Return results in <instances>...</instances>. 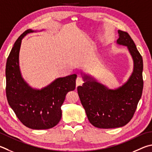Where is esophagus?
<instances>
[{"mask_svg":"<svg viewBox=\"0 0 152 152\" xmlns=\"http://www.w3.org/2000/svg\"><path fill=\"white\" fill-rule=\"evenodd\" d=\"M83 84V80H82V78L80 77H78V78H76V86H80Z\"/></svg>","mask_w":152,"mask_h":152,"instance_id":"obj_1","label":"esophagus"}]
</instances>
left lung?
<instances>
[{
    "mask_svg": "<svg viewBox=\"0 0 152 152\" xmlns=\"http://www.w3.org/2000/svg\"><path fill=\"white\" fill-rule=\"evenodd\" d=\"M117 45L126 46L133 60V71L126 82L110 89L91 74L81 70L84 84L77 88L89 122L98 128H115L133 117L142 94L143 60L128 33L118 30Z\"/></svg>",
    "mask_w": 152,
    "mask_h": 152,
    "instance_id": "obj_1",
    "label": "left lung"
}]
</instances>
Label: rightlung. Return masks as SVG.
Returning a JSON list of instances; mask_svg holds the SVG:
<instances>
[{
	"mask_svg": "<svg viewBox=\"0 0 152 152\" xmlns=\"http://www.w3.org/2000/svg\"><path fill=\"white\" fill-rule=\"evenodd\" d=\"M37 32L26 30L14 44L6 65V94L10 107L24 126L34 129H46L60 122L61 106L68 92L75 90L77 75L58 78L41 89L27 83L20 71L19 53L23 38Z\"/></svg>",
	"mask_w": 152,
	"mask_h": 152,
	"instance_id": "add662e5",
	"label": "right lung"
}]
</instances>
